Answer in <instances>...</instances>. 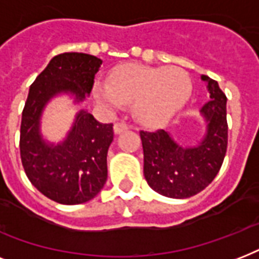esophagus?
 I'll return each mask as SVG.
<instances>
[{"label": "esophagus", "instance_id": "obj_1", "mask_svg": "<svg viewBox=\"0 0 259 259\" xmlns=\"http://www.w3.org/2000/svg\"><path fill=\"white\" fill-rule=\"evenodd\" d=\"M127 129H129V126H127V123H125V122H117V123L114 125V133L115 134L122 133V132H125V130Z\"/></svg>", "mask_w": 259, "mask_h": 259}]
</instances>
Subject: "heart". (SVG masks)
Wrapping results in <instances>:
<instances>
[{"instance_id":"heart-1","label":"heart","mask_w":259,"mask_h":259,"mask_svg":"<svg viewBox=\"0 0 259 259\" xmlns=\"http://www.w3.org/2000/svg\"><path fill=\"white\" fill-rule=\"evenodd\" d=\"M192 94V79L181 67L125 64L110 75V83L98 80L94 97L99 103L118 109L133 102L134 114L146 123L168 121L179 113Z\"/></svg>"}]
</instances>
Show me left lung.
I'll return each mask as SVG.
<instances>
[{
    "instance_id": "obj_1",
    "label": "left lung",
    "mask_w": 259,
    "mask_h": 259,
    "mask_svg": "<svg viewBox=\"0 0 259 259\" xmlns=\"http://www.w3.org/2000/svg\"><path fill=\"white\" fill-rule=\"evenodd\" d=\"M207 83L209 102L200 113L207 122V133L196 146L177 144L168 132L141 130L144 176L152 189L173 199L196 195L215 179L227 150V98L218 82L201 75Z\"/></svg>"
}]
</instances>
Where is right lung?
<instances>
[{
	"label": "right lung",
	"mask_w": 259,
	"mask_h": 259,
	"mask_svg": "<svg viewBox=\"0 0 259 259\" xmlns=\"http://www.w3.org/2000/svg\"><path fill=\"white\" fill-rule=\"evenodd\" d=\"M102 64L97 56L66 52L52 58L32 83L22 110L20 154L29 181L51 200L80 204L97 196L107 180V150L113 142V123H101L80 110L71 130L58 145L40 133L46 105L59 94L74 95L75 103L91 93Z\"/></svg>",
	"instance_id": "add662e5"
}]
</instances>
